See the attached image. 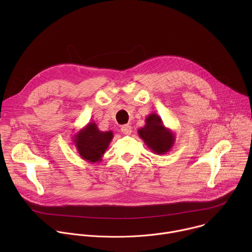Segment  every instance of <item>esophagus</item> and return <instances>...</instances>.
<instances>
[{
    "instance_id": "obj_1",
    "label": "esophagus",
    "mask_w": 252,
    "mask_h": 252,
    "mask_svg": "<svg viewBox=\"0 0 252 252\" xmlns=\"http://www.w3.org/2000/svg\"><path fill=\"white\" fill-rule=\"evenodd\" d=\"M121 130H122V132H123L124 134H126V135H128V134L131 133V127H130L128 125L123 126L121 127Z\"/></svg>"
}]
</instances>
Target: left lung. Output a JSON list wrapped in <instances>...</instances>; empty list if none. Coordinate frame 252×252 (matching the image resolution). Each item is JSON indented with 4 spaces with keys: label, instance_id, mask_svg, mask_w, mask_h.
Instances as JSON below:
<instances>
[{
    "label": "left lung",
    "instance_id": "1",
    "mask_svg": "<svg viewBox=\"0 0 252 252\" xmlns=\"http://www.w3.org/2000/svg\"><path fill=\"white\" fill-rule=\"evenodd\" d=\"M139 137L148 148L156 155L168 153L175 141V134L164 126L161 118L158 114H151L146 119V125L138 128Z\"/></svg>",
    "mask_w": 252,
    "mask_h": 252
}]
</instances>
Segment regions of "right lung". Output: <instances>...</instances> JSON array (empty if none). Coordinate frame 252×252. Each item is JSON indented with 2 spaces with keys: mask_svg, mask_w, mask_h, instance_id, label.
Wrapping results in <instances>:
<instances>
[{
  "mask_svg": "<svg viewBox=\"0 0 252 252\" xmlns=\"http://www.w3.org/2000/svg\"><path fill=\"white\" fill-rule=\"evenodd\" d=\"M112 130L101 131L94 122H90L73 137L74 145L80 157L92 163L101 161L106 149L113 140Z\"/></svg>",
  "mask_w": 252,
  "mask_h": 252,
  "instance_id": "obj_1",
  "label": "right lung"
}]
</instances>
